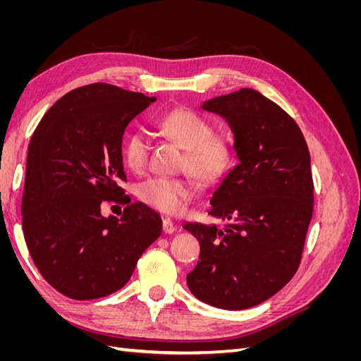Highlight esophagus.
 <instances>
[{
	"label": "esophagus",
	"instance_id": "esophagus-1",
	"mask_svg": "<svg viewBox=\"0 0 361 361\" xmlns=\"http://www.w3.org/2000/svg\"><path fill=\"white\" fill-rule=\"evenodd\" d=\"M162 231L164 233H173L174 231H176V226L173 224V221L170 220V218H166V220H162Z\"/></svg>",
	"mask_w": 361,
	"mask_h": 361
}]
</instances>
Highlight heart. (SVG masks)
<instances>
[{
  "label": "heart",
  "instance_id": "1",
  "mask_svg": "<svg viewBox=\"0 0 361 361\" xmlns=\"http://www.w3.org/2000/svg\"><path fill=\"white\" fill-rule=\"evenodd\" d=\"M161 133L185 149V167L202 182H215L227 171L232 161V149L227 140L212 135V125L190 110H174L157 120ZM150 143L145 133L129 134L123 143L126 166L137 173L147 166ZM199 194L197 183L190 178L157 176L140 185L138 195L147 206L178 215Z\"/></svg>",
  "mask_w": 361,
  "mask_h": 361
}]
</instances>
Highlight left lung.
I'll use <instances>...</instances> for the list:
<instances>
[{"label":"left lung","instance_id":"obj_1","mask_svg":"<svg viewBox=\"0 0 361 361\" xmlns=\"http://www.w3.org/2000/svg\"><path fill=\"white\" fill-rule=\"evenodd\" d=\"M200 108L227 123L238 164L209 197V214L228 224H183L200 244L187 285L214 307L244 310L276 295L298 269L313 214L310 154L295 120L257 90Z\"/></svg>","mask_w":361,"mask_h":361}]
</instances>
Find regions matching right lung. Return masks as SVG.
Wrapping results in <instances>:
<instances>
[{"label":"right lung","instance_id":"1","mask_svg":"<svg viewBox=\"0 0 361 361\" xmlns=\"http://www.w3.org/2000/svg\"><path fill=\"white\" fill-rule=\"evenodd\" d=\"M155 101L110 84L84 85L60 97L30 140L23 232L43 279L69 298L122 289L162 232L159 214L129 203L122 188L125 129ZM105 200L126 202L124 214L104 217Z\"/></svg>","mask_w":361,"mask_h":361}]
</instances>
